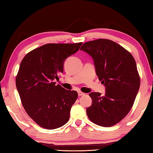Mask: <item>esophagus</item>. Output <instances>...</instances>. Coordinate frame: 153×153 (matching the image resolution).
<instances>
[{"mask_svg": "<svg viewBox=\"0 0 153 153\" xmlns=\"http://www.w3.org/2000/svg\"><path fill=\"white\" fill-rule=\"evenodd\" d=\"M84 94H85V93H84V92H82L81 91H79L78 92V95L79 96V97H81V96H83V95H84Z\"/></svg>", "mask_w": 153, "mask_h": 153, "instance_id": "esophagus-1", "label": "esophagus"}]
</instances>
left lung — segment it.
Returning a JSON list of instances; mask_svg holds the SVG:
<instances>
[{"label": "left lung", "mask_w": 153, "mask_h": 153, "mask_svg": "<svg viewBox=\"0 0 153 153\" xmlns=\"http://www.w3.org/2000/svg\"><path fill=\"white\" fill-rule=\"evenodd\" d=\"M80 50L92 56L97 75L106 87L105 96L91 92L92 104L86 109L89 120L98 126L111 127L128 115L138 94L140 78L131 54L108 39L85 42Z\"/></svg>", "instance_id": "obj_1"}]
</instances>
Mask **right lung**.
I'll use <instances>...</instances> for the list:
<instances>
[{"mask_svg": "<svg viewBox=\"0 0 153 153\" xmlns=\"http://www.w3.org/2000/svg\"><path fill=\"white\" fill-rule=\"evenodd\" d=\"M82 45L46 44L29 52L21 62L15 79L21 101L27 115L43 128H59L69 121L77 92L54 82L63 73L66 58Z\"/></svg>", "mask_w": 153, "mask_h": 153, "instance_id": "right-lung-1", "label": "right lung"}]
</instances>
